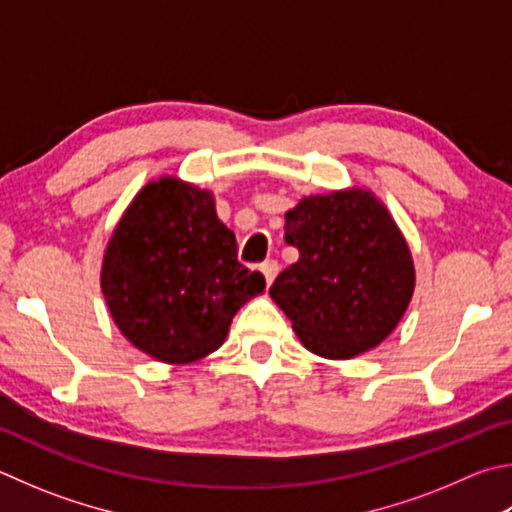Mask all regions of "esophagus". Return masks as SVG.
I'll return each instance as SVG.
<instances>
[{
	"label": "esophagus",
	"mask_w": 512,
	"mask_h": 512,
	"mask_svg": "<svg viewBox=\"0 0 512 512\" xmlns=\"http://www.w3.org/2000/svg\"><path fill=\"white\" fill-rule=\"evenodd\" d=\"M259 271L264 273L266 277V284H273L277 271H280V264H277V259H266V262L259 266Z\"/></svg>",
	"instance_id": "34e87169"
}]
</instances>
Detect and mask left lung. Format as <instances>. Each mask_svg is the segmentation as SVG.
<instances>
[{
	"label": "left lung",
	"instance_id": "8db88e82",
	"mask_svg": "<svg viewBox=\"0 0 512 512\" xmlns=\"http://www.w3.org/2000/svg\"><path fill=\"white\" fill-rule=\"evenodd\" d=\"M284 241L300 259L268 293L306 349L351 358L394 331L412 300L414 264L376 197L362 190L306 197L286 212Z\"/></svg>",
	"mask_w": 512,
	"mask_h": 512
}]
</instances>
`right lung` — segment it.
Masks as SVG:
<instances>
[{"mask_svg": "<svg viewBox=\"0 0 512 512\" xmlns=\"http://www.w3.org/2000/svg\"><path fill=\"white\" fill-rule=\"evenodd\" d=\"M100 286L123 336L183 365L217 351L266 280L237 262V239L206 190L161 179L138 192L111 237Z\"/></svg>", "mask_w": 512, "mask_h": 512, "instance_id": "obj_1", "label": "right lung"}]
</instances>
